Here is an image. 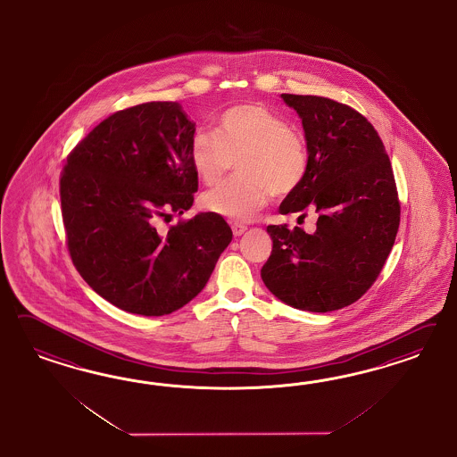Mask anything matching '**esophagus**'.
<instances>
[{"label": "esophagus", "instance_id": "esophagus-1", "mask_svg": "<svg viewBox=\"0 0 457 457\" xmlns=\"http://www.w3.org/2000/svg\"><path fill=\"white\" fill-rule=\"evenodd\" d=\"M231 229H233V235L236 236V237H239V236L245 235L246 233V226L245 224H237V222H235L233 226H231Z\"/></svg>", "mask_w": 457, "mask_h": 457}]
</instances>
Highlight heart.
<instances>
[{
    "mask_svg": "<svg viewBox=\"0 0 457 457\" xmlns=\"http://www.w3.org/2000/svg\"><path fill=\"white\" fill-rule=\"evenodd\" d=\"M189 159L197 178L208 186L218 184L237 161V176L203 195L204 208L236 222L254 220L271 194L296 191L308 174L303 138L262 104L222 112L214 134H194Z\"/></svg>",
    "mask_w": 457,
    "mask_h": 457,
    "instance_id": "obj_1",
    "label": "heart"
}]
</instances>
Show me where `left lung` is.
<instances>
[{
	"label": "left lung",
	"instance_id": "obj_1",
	"mask_svg": "<svg viewBox=\"0 0 457 457\" xmlns=\"http://www.w3.org/2000/svg\"><path fill=\"white\" fill-rule=\"evenodd\" d=\"M281 98L302 119L308 174L279 212L313 209L319 220L312 235L266 228L273 249L262 278L293 308L340 310L372 287L394 246L401 221L394 172L374 125L359 112L317 96Z\"/></svg>",
	"mask_w": 457,
	"mask_h": 457
}]
</instances>
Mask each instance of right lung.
<instances>
[{
	"instance_id": "right-lung-1",
	"label": "right lung",
	"mask_w": 457,
	"mask_h": 457,
	"mask_svg": "<svg viewBox=\"0 0 457 457\" xmlns=\"http://www.w3.org/2000/svg\"><path fill=\"white\" fill-rule=\"evenodd\" d=\"M194 125L178 102L115 112L63 167L60 199L71 262L92 290L129 313L161 317L189 303L233 239L214 212L159 229L162 218L193 206Z\"/></svg>"
}]
</instances>
